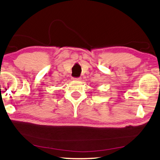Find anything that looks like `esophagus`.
Listing matches in <instances>:
<instances>
[{"label": "esophagus", "mask_w": 160, "mask_h": 160, "mask_svg": "<svg viewBox=\"0 0 160 160\" xmlns=\"http://www.w3.org/2000/svg\"><path fill=\"white\" fill-rule=\"evenodd\" d=\"M72 80L74 81H80L81 80V78H72Z\"/></svg>", "instance_id": "34e87169"}]
</instances>
